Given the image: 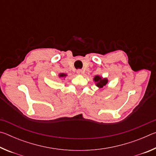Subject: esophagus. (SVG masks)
<instances>
[{"instance_id":"34e87169","label":"esophagus","mask_w":156,"mask_h":156,"mask_svg":"<svg viewBox=\"0 0 156 156\" xmlns=\"http://www.w3.org/2000/svg\"><path fill=\"white\" fill-rule=\"evenodd\" d=\"M77 73H78V74H80V75L83 74V71H82L81 69H78L77 70Z\"/></svg>"}]
</instances>
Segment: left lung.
Returning <instances> with one entry per match:
<instances>
[{
	"mask_svg": "<svg viewBox=\"0 0 156 156\" xmlns=\"http://www.w3.org/2000/svg\"><path fill=\"white\" fill-rule=\"evenodd\" d=\"M94 80L96 83V85L100 89L103 88L105 86H106V84L108 83V80L107 78H102L99 76H95Z\"/></svg>",
	"mask_w": 156,
	"mask_h": 156,
	"instance_id": "1",
	"label": "left lung"
}]
</instances>
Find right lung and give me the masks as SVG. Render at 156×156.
<instances>
[{
	"label": "right lung",
	"instance_id": "add662e5",
	"mask_svg": "<svg viewBox=\"0 0 156 156\" xmlns=\"http://www.w3.org/2000/svg\"><path fill=\"white\" fill-rule=\"evenodd\" d=\"M58 76H59L60 78H64V77H66V76H67V74H65V73H60Z\"/></svg>",
	"mask_w": 156,
	"mask_h": 156
}]
</instances>
